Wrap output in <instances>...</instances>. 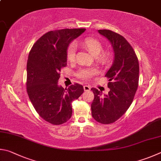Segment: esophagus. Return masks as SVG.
<instances>
[{
	"mask_svg": "<svg viewBox=\"0 0 161 161\" xmlns=\"http://www.w3.org/2000/svg\"><path fill=\"white\" fill-rule=\"evenodd\" d=\"M83 88H84V91H85L86 92H88L89 91H91V86H83Z\"/></svg>",
	"mask_w": 161,
	"mask_h": 161,
	"instance_id": "34e87169",
	"label": "esophagus"
}]
</instances>
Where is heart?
<instances>
[{
    "label": "heart",
    "mask_w": 161,
    "mask_h": 161,
    "mask_svg": "<svg viewBox=\"0 0 161 161\" xmlns=\"http://www.w3.org/2000/svg\"><path fill=\"white\" fill-rule=\"evenodd\" d=\"M83 47L86 48L88 52L95 56L96 60L100 64H105L109 60L110 53L108 51H102L103 45L97 39L92 37H87L82 42ZM76 53V44L73 42L68 47L66 51V57L68 61L73 62L75 61ZM98 70L95 68H83L78 70L76 73L77 77L84 80H90L94 75H97Z\"/></svg>",
    "instance_id": "heart-1"
}]
</instances>
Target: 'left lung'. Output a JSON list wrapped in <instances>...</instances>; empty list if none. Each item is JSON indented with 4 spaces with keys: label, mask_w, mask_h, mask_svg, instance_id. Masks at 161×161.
I'll return each mask as SVG.
<instances>
[{
    "label": "left lung",
    "mask_w": 161,
    "mask_h": 161,
    "mask_svg": "<svg viewBox=\"0 0 161 161\" xmlns=\"http://www.w3.org/2000/svg\"><path fill=\"white\" fill-rule=\"evenodd\" d=\"M98 32L111 42L114 58L105 75L110 91L102 97L100 91L91 88L94 94L91 111L95 120L109 125L119 119L133 102L139 86V64L133 47L123 36L109 30Z\"/></svg>",
    "instance_id": "obj_1"
}]
</instances>
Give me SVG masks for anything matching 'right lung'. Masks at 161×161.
Wrapping results in <instances>:
<instances>
[{
  "label": "right lung",
  "instance_id": "right-lung-1",
  "mask_svg": "<svg viewBox=\"0 0 161 161\" xmlns=\"http://www.w3.org/2000/svg\"><path fill=\"white\" fill-rule=\"evenodd\" d=\"M86 29H63L42 35L31 49L27 64V92L35 110L53 125L66 122L72 116L71 103L83 94L82 85L68 88L58 86L61 69L67 65L66 51L73 39Z\"/></svg>",
  "mask_w": 161,
  "mask_h": 161
}]
</instances>
